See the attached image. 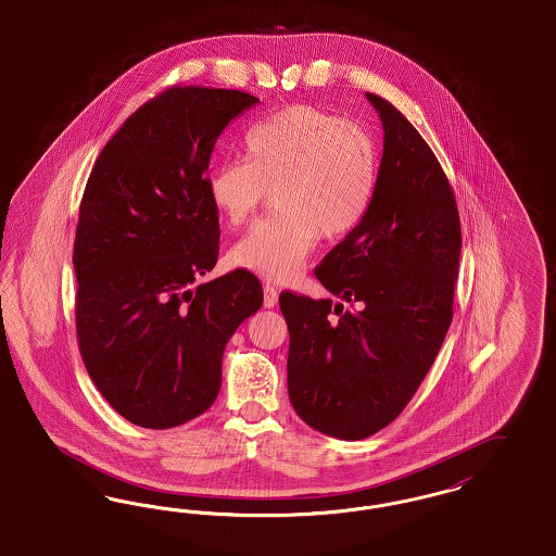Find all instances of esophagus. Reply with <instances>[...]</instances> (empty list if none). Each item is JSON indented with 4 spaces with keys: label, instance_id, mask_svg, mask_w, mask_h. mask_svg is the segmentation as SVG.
I'll list each match as a JSON object with an SVG mask.
<instances>
[{
    "label": "esophagus",
    "instance_id": "1",
    "mask_svg": "<svg viewBox=\"0 0 556 556\" xmlns=\"http://www.w3.org/2000/svg\"><path fill=\"white\" fill-rule=\"evenodd\" d=\"M278 303V290L274 289L271 285H264V307H276Z\"/></svg>",
    "mask_w": 556,
    "mask_h": 556
}]
</instances>
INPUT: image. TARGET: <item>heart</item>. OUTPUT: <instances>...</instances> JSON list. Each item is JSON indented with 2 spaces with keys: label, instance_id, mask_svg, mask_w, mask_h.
Returning a JSON list of instances; mask_svg holds the SVG:
<instances>
[{
  "label": "heart",
  "instance_id": "obj_1",
  "mask_svg": "<svg viewBox=\"0 0 556 556\" xmlns=\"http://www.w3.org/2000/svg\"><path fill=\"white\" fill-rule=\"evenodd\" d=\"M380 153L374 135L314 105H289L242 137V162L207 176V197L230 228L257 214L271 191L274 216L230 249L232 266L267 280L301 274L319 237L339 241L369 212Z\"/></svg>",
  "mask_w": 556,
  "mask_h": 556
}]
</instances>
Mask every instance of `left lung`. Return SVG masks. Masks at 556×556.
Listing matches in <instances>:
<instances>
[{
	"instance_id": "8db88e82",
	"label": "left lung",
	"mask_w": 556,
	"mask_h": 556,
	"mask_svg": "<svg viewBox=\"0 0 556 556\" xmlns=\"http://www.w3.org/2000/svg\"><path fill=\"white\" fill-rule=\"evenodd\" d=\"M365 97L384 126L376 194L315 267L353 309L280 292L290 403L307 426L342 440L376 434L407 407L453 321L459 274V210L434 151L387 99Z\"/></svg>"
}]
</instances>
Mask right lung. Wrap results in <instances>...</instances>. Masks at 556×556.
Returning a JSON list of instances; mask_svg holds the SVG:
<instances>
[{
    "label": "right lung",
    "mask_w": 556,
    "mask_h": 556,
    "mask_svg": "<svg viewBox=\"0 0 556 556\" xmlns=\"http://www.w3.org/2000/svg\"><path fill=\"white\" fill-rule=\"evenodd\" d=\"M257 101L174 85L122 124L87 180L73 253L78 351L135 426L166 430L210 409L226 342L264 303L247 269L201 282L219 251L210 157Z\"/></svg>",
    "instance_id": "right-lung-1"
}]
</instances>
